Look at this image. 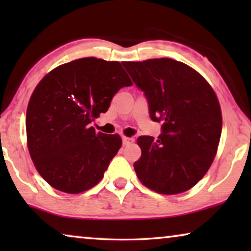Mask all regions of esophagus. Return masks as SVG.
<instances>
[{"instance_id":"34e87169","label":"esophagus","mask_w":251,"mask_h":251,"mask_svg":"<svg viewBox=\"0 0 251 251\" xmlns=\"http://www.w3.org/2000/svg\"><path fill=\"white\" fill-rule=\"evenodd\" d=\"M133 143V138H129V137H122V144L125 146L129 145V144Z\"/></svg>"}]
</instances>
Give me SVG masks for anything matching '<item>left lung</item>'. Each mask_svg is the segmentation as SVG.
Instances as JSON below:
<instances>
[{
    "mask_svg": "<svg viewBox=\"0 0 251 251\" xmlns=\"http://www.w3.org/2000/svg\"><path fill=\"white\" fill-rule=\"evenodd\" d=\"M136 87L144 92L150 118L161 133L142 136V156L133 163L139 180L161 194L190 190L204 176L217 152L222 112L208 82L187 65L170 58L125 61Z\"/></svg>",
    "mask_w": 251,
    "mask_h": 251,
    "instance_id": "obj_1",
    "label": "left lung"
}]
</instances>
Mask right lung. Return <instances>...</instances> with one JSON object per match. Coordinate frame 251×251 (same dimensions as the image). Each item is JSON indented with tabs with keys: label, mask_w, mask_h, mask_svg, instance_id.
Instances as JSON below:
<instances>
[{
	"label": "right lung",
	"mask_w": 251,
	"mask_h": 251,
	"mask_svg": "<svg viewBox=\"0 0 251 251\" xmlns=\"http://www.w3.org/2000/svg\"><path fill=\"white\" fill-rule=\"evenodd\" d=\"M131 81L119 61L81 58L42 78L26 113L27 145L44 180L65 193L97 185L116 155L119 135L96 132L90 123Z\"/></svg>",
	"instance_id": "obj_1"
}]
</instances>
